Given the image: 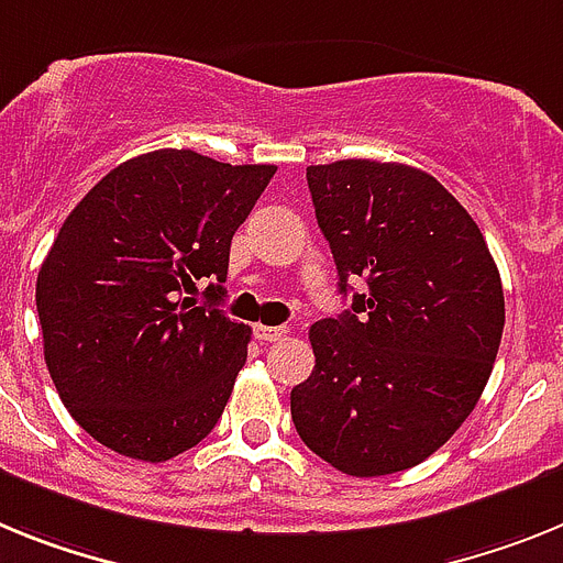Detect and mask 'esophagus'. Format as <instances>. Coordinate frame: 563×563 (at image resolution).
I'll list each match as a JSON object with an SVG mask.
<instances>
[{
    "label": "esophagus",
    "instance_id": "obj_1",
    "mask_svg": "<svg viewBox=\"0 0 563 563\" xmlns=\"http://www.w3.org/2000/svg\"><path fill=\"white\" fill-rule=\"evenodd\" d=\"M288 334L286 325H254V336L261 342H277Z\"/></svg>",
    "mask_w": 563,
    "mask_h": 563
}]
</instances>
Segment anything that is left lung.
I'll return each instance as SVG.
<instances>
[{
  "instance_id": "left-lung-1",
  "label": "left lung",
  "mask_w": 563,
  "mask_h": 563,
  "mask_svg": "<svg viewBox=\"0 0 563 563\" xmlns=\"http://www.w3.org/2000/svg\"><path fill=\"white\" fill-rule=\"evenodd\" d=\"M351 309L309 331L314 371L291 388L306 448L349 476L437 453L476 408L505 331L496 261L433 175L368 158L306 169Z\"/></svg>"
}]
</instances>
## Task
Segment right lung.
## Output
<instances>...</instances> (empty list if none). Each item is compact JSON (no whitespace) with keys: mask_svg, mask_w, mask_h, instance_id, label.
<instances>
[{"mask_svg":"<svg viewBox=\"0 0 563 563\" xmlns=\"http://www.w3.org/2000/svg\"><path fill=\"white\" fill-rule=\"evenodd\" d=\"M155 150L119 164L78 200L36 277L45 363L96 442L166 462L207 439L246 363L249 325L227 295L229 246L275 175Z\"/></svg>","mask_w":563,"mask_h":563,"instance_id":"1","label":"right lung"}]
</instances>
